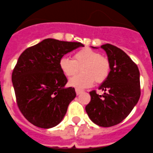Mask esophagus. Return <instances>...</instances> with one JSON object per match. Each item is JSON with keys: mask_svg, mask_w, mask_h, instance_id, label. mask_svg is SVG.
Returning a JSON list of instances; mask_svg holds the SVG:
<instances>
[{"mask_svg": "<svg viewBox=\"0 0 153 153\" xmlns=\"http://www.w3.org/2000/svg\"><path fill=\"white\" fill-rule=\"evenodd\" d=\"M75 92H76V95H79L81 94L82 92V91H81V90H79V89H76L75 90Z\"/></svg>", "mask_w": 153, "mask_h": 153, "instance_id": "1", "label": "esophagus"}]
</instances>
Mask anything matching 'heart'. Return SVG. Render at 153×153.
Listing matches in <instances>:
<instances>
[{
    "label": "heart",
    "instance_id": "obj_1",
    "mask_svg": "<svg viewBox=\"0 0 153 153\" xmlns=\"http://www.w3.org/2000/svg\"><path fill=\"white\" fill-rule=\"evenodd\" d=\"M59 66L67 77L78 74L81 68L82 73L69 81V84L77 89L91 86L94 80L97 83L102 82L108 78L111 70L110 62L108 58L90 48L82 49L75 52L73 59L62 57L59 60Z\"/></svg>",
    "mask_w": 153,
    "mask_h": 153
}]
</instances>
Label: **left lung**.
<instances>
[{"mask_svg": "<svg viewBox=\"0 0 153 153\" xmlns=\"http://www.w3.org/2000/svg\"><path fill=\"white\" fill-rule=\"evenodd\" d=\"M101 48L108 55L111 71L99 87L103 95L90 92L86 111L93 123L107 128L118 124L130 114L140 96V83L138 67L124 51L111 44Z\"/></svg>", "mask_w": 153, "mask_h": 153, "instance_id": "8db88e82", "label": "left lung"}]
</instances>
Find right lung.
Listing matches in <instances>:
<instances>
[{
  "instance_id": "right-lung-1",
  "label": "right lung",
  "mask_w": 153,
  "mask_h": 153,
  "mask_svg": "<svg viewBox=\"0 0 153 153\" xmlns=\"http://www.w3.org/2000/svg\"><path fill=\"white\" fill-rule=\"evenodd\" d=\"M84 46L47 38L20 55L12 74L17 103L29 122L42 128L60 123L70 102L76 96L74 87H66L67 79L59 60L69 52Z\"/></svg>"
}]
</instances>
